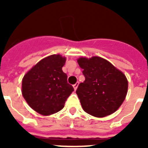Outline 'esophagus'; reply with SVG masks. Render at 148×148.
<instances>
[{
    "label": "esophagus",
    "instance_id": "34e87169",
    "mask_svg": "<svg viewBox=\"0 0 148 148\" xmlns=\"http://www.w3.org/2000/svg\"><path fill=\"white\" fill-rule=\"evenodd\" d=\"M78 82H76V83L75 84H73V87H74V90H76L77 87H78Z\"/></svg>",
    "mask_w": 148,
    "mask_h": 148
}]
</instances>
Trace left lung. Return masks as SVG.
<instances>
[{"label": "left lung", "instance_id": "left-lung-1", "mask_svg": "<svg viewBox=\"0 0 148 148\" xmlns=\"http://www.w3.org/2000/svg\"><path fill=\"white\" fill-rule=\"evenodd\" d=\"M85 81L80 83L76 94L83 110L95 117H104L119 108L127 92L128 82L121 71L104 58L93 56L79 58Z\"/></svg>", "mask_w": 148, "mask_h": 148}]
</instances>
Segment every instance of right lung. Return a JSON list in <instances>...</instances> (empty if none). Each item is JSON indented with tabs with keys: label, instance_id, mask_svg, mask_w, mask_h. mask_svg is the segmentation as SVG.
Segmentation results:
<instances>
[{
	"label": "right lung",
	"instance_id": "right-lung-1",
	"mask_svg": "<svg viewBox=\"0 0 148 148\" xmlns=\"http://www.w3.org/2000/svg\"><path fill=\"white\" fill-rule=\"evenodd\" d=\"M66 58L52 55L37 63L23 76L22 95L31 108L43 116L56 113L64 107L74 90L62 70Z\"/></svg>",
	"mask_w": 148,
	"mask_h": 148
}]
</instances>
